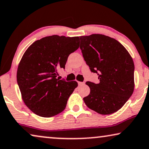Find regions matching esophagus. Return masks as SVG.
Masks as SVG:
<instances>
[{
    "mask_svg": "<svg viewBox=\"0 0 149 149\" xmlns=\"http://www.w3.org/2000/svg\"><path fill=\"white\" fill-rule=\"evenodd\" d=\"M78 84H79V86H81V85H83L85 84V82H79Z\"/></svg>",
    "mask_w": 149,
    "mask_h": 149,
    "instance_id": "esophagus-1",
    "label": "esophagus"
}]
</instances>
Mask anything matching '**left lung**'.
Segmentation results:
<instances>
[{"mask_svg":"<svg viewBox=\"0 0 149 149\" xmlns=\"http://www.w3.org/2000/svg\"><path fill=\"white\" fill-rule=\"evenodd\" d=\"M80 49L91 72L100 82L87 81L90 93L83 98L89 109L110 115L125 104L134 89V64L126 49L104 34L80 36Z\"/></svg>","mask_w":149,"mask_h":149,"instance_id":"8db88e82","label":"left lung"}]
</instances>
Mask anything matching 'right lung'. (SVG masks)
Listing matches in <instances>:
<instances>
[{
    "mask_svg": "<svg viewBox=\"0 0 149 149\" xmlns=\"http://www.w3.org/2000/svg\"><path fill=\"white\" fill-rule=\"evenodd\" d=\"M79 38L52 35L33 42L24 53L17 72L22 99L28 109L42 117L64 111L77 81L58 78L69 55L78 49Z\"/></svg>",
    "mask_w": 149,
    "mask_h": 149,
    "instance_id": "obj_1",
    "label": "right lung"
}]
</instances>
